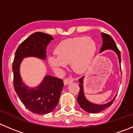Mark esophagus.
Listing matches in <instances>:
<instances>
[{
    "label": "esophagus",
    "instance_id": "1",
    "mask_svg": "<svg viewBox=\"0 0 133 133\" xmlns=\"http://www.w3.org/2000/svg\"><path fill=\"white\" fill-rule=\"evenodd\" d=\"M73 82H74V79H73L72 78H65V79H64V85H68Z\"/></svg>",
    "mask_w": 133,
    "mask_h": 133
}]
</instances>
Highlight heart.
Segmentation results:
<instances>
[{"instance_id": "heart-1", "label": "heart", "mask_w": 133, "mask_h": 133, "mask_svg": "<svg viewBox=\"0 0 133 133\" xmlns=\"http://www.w3.org/2000/svg\"><path fill=\"white\" fill-rule=\"evenodd\" d=\"M97 50L95 42L89 37H76L60 43L55 50L57 57H48V63L54 69L64 68L67 63L76 72H83L89 67Z\"/></svg>"}]
</instances>
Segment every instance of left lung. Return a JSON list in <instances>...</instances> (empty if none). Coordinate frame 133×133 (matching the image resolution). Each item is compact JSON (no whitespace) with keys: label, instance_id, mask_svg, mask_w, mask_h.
<instances>
[{"label":"left lung","instance_id":"1","mask_svg":"<svg viewBox=\"0 0 133 133\" xmlns=\"http://www.w3.org/2000/svg\"><path fill=\"white\" fill-rule=\"evenodd\" d=\"M102 45L101 47L100 53L107 50H112L117 54L119 59V62L120 66H121V54H120L119 50L117 48L116 43L114 40H113L112 37L106 33L102 32ZM83 77L79 79V92L78 94L77 101H78V104H79L81 108L84 111L89 113L92 114H97L98 112H101L103 110L106 109L108 107H110L112 103L114 101L116 96H115L114 98L110 101L108 103H106L104 104H97L92 103L89 102L84 95V92H83Z\"/></svg>","mask_w":133,"mask_h":133}]
</instances>
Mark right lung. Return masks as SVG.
Here are the masks:
<instances>
[{"label": "right lung", "instance_id": "1", "mask_svg": "<svg viewBox=\"0 0 133 133\" xmlns=\"http://www.w3.org/2000/svg\"><path fill=\"white\" fill-rule=\"evenodd\" d=\"M54 38L41 32L32 34L18 46L15 54L12 70L14 87L17 96L29 110L36 114H46L57 105L63 88V81L50 75L36 88H29L23 83L19 73L20 64L23 58L35 57L45 60L47 45Z\"/></svg>", "mask_w": 133, "mask_h": 133}]
</instances>
